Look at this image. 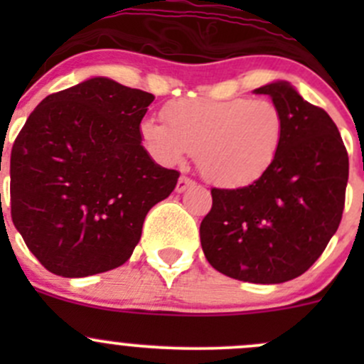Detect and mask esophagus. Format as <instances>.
I'll return each instance as SVG.
<instances>
[{"mask_svg":"<svg viewBox=\"0 0 364 364\" xmlns=\"http://www.w3.org/2000/svg\"><path fill=\"white\" fill-rule=\"evenodd\" d=\"M192 185H193L192 179L186 178V176H181V178L178 179V185H176V192H178V193L185 192V190L188 188V186H192Z\"/></svg>","mask_w":364,"mask_h":364,"instance_id":"1","label":"esophagus"}]
</instances>
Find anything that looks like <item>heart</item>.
Listing matches in <instances>:
<instances>
[{
  "label": "heart",
  "instance_id": "heart-1",
  "mask_svg": "<svg viewBox=\"0 0 364 364\" xmlns=\"http://www.w3.org/2000/svg\"><path fill=\"white\" fill-rule=\"evenodd\" d=\"M167 124L141 123L146 146L160 164L179 165L190 151L209 183L241 188L259 181L277 164L285 141V117L271 100L185 98L164 109Z\"/></svg>",
  "mask_w": 364,
  "mask_h": 364
}]
</instances>
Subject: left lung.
Segmentation results:
<instances>
[{"label": "left lung", "instance_id": "1", "mask_svg": "<svg viewBox=\"0 0 364 364\" xmlns=\"http://www.w3.org/2000/svg\"><path fill=\"white\" fill-rule=\"evenodd\" d=\"M269 95L285 117L277 164L259 181L213 188L200 245L220 273L250 284H284L303 274L328 247L343 213L348 155L321 107L287 80L253 90Z\"/></svg>", "mask_w": 364, "mask_h": 364}]
</instances>
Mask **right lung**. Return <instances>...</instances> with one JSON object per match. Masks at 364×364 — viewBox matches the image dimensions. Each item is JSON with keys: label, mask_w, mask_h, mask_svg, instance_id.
<instances>
[{"label": "right lung", "mask_w": 364, "mask_h": 364, "mask_svg": "<svg viewBox=\"0 0 364 364\" xmlns=\"http://www.w3.org/2000/svg\"><path fill=\"white\" fill-rule=\"evenodd\" d=\"M155 100L107 77L43 98L10 156L12 222L50 273L90 277L130 259L179 172L155 164L141 121Z\"/></svg>", "instance_id": "obj_1"}]
</instances>
